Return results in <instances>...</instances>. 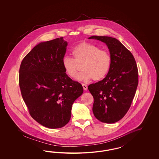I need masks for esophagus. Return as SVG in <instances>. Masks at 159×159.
<instances>
[{
    "instance_id": "esophagus-1",
    "label": "esophagus",
    "mask_w": 159,
    "mask_h": 159,
    "mask_svg": "<svg viewBox=\"0 0 159 159\" xmlns=\"http://www.w3.org/2000/svg\"><path fill=\"white\" fill-rule=\"evenodd\" d=\"M82 86H83V89H84V90H87V86L86 84H82Z\"/></svg>"
}]
</instances>
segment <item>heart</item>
Wrapping results in <instances>:
<instances>
[{"label": "heart", "instance_id": "1", "mask_svg": "<svg viewBox=\"0 0 159 159\" xmlns=\"http://www.w3.org/2000/svg\"><path fill=\"white\" fill-rule=\"evenodd\" d=\"M75 59L65 57L62 65L67 76L75 78L79 70L77 64H82V72L77 76L78 80L87 82L92 79L100 80L106 76L110 70L112 63L110 53L105 49H101L96 45L83 42L73 49Z\"/></svg>", "mask_w": 159, "mask_h": 159}]
</instances>
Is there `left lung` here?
<instances>
[{"instance_id":"8db88e82","label":"left lung","mask_w":159,"mask_h":159,"mask_svg":"<svg viewBox=\"0 0 159 159\" xmlns=\"http://www.w3.org/2000/svg\"><path fill=\"white\" fill-rule=\"evenodd\" d=\"M107 44L112 58L106 77L93 83L88 89L94 98L93 114L102 122L112 124L122 119L129 110L138 85V70L130 51L115 38L93 35Z\"/></svg>"}]
</instances>
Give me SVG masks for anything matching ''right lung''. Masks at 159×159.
<instances>
[{
    "mask_svg": "<svg viewBox=\"0 0 159 159\" xmlns=\"http://www.w3.org/2000/svg\"><path fill=\"white\" fill-rule=\"evenodd\" d=\"M67 45L63 37L39 43L20 67V89L30 116L51 129L67 124L73 103L83 93L82 84L69 77L63 66Z\"/></svg>",
    "mask_w": 159,
    "mask_h": 159,
    "instance_id": "obj_1",
    "label": "right lung"
}]
</instances>
